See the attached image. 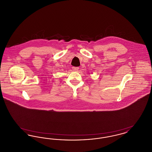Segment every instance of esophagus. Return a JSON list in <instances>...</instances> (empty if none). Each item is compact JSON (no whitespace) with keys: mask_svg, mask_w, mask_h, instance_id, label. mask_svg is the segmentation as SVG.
I'll list each match as a JSON object with an SVG mask.
<instances>
[{"mask_svg":"<svg viewBox=\"0 0 152 152\" xmlns=\"http://www.w3.org/2000/svg\"><path fill=\"white\" fill-rule=\"evenodd\" d=\"M72 69L73 70H74V71H77L79 70V67H76V66H73Z\"/></svg>","mask_w":152,"mask_h":152,"instance_id":"obj_1","label":"esophagus"}]
</instances>
